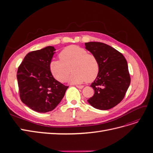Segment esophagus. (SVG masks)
Returning <instances> with one entry per match:
<instances>
[{
  "label": "esophagus",
  "instance_id": "esophagus-1",
  "mask_svg": "<svg viewBox=\"0 0 153 153\" xmlns=\"http://www.w3.org/2000/svg\"><path fill=\"white\" fill-rule=\"evenodd\" d=\"M76 87L78 89H82L83 87H84V85H76Z\"/></svg>",
  "mask_w": 153,
  "mask_h": 153
}]
</instances>
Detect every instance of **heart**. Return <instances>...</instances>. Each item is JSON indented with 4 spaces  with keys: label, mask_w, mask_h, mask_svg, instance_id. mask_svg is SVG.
<instances>
[{
    "label": "heart",
    "mask_w": 153,
    "mask_h": 153,
    "mask_svg": "<svg viewBox=\"0 0 153 153\" xmlns=\"http://www.w3.org/2000/svg\"><path fill=\"white\" fill-rule=\"evenodd\" d=\"M61 61L50 62V69L56 79L64 82L71 72L69 78L72 84H81L85 81L91 82L95 80L98 75L100 66L94 55L89 53L84 48L72 45L63 49L59 53Z\"/></svg>",
    "instance_id": "obj_1"
}]
</instances>
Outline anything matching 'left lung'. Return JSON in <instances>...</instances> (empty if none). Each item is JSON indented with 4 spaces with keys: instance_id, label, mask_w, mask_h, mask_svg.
<instances>
[{
    "instance_id": "1",
    "label": "left lung",
    "mask_w": 153,
    "mask_h": 153,
    "mask_svg": "<svg viewBox=\"0 0 153 153\" xmlns=\"http://www.w3.org/2000/svg\"><path fill=\"white\" fill-rule=\"evenodd\" d=\"M85 48L95 55L100 66L98 75L91 85L94 94L88 103L96 109L112 108L123 100L130 84L126 60L117 50L103 43H85Z\"/></svg>"
}]
</instances>
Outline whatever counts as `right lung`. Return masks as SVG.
I'll use <instances>...</instances> for the list:
<instances>
[{
	"instance_id": "add662e5",
	"label": "right lung",
	"mask_w": 153,
	"mask_h": 153,
	"mask_svg": "<svg viewBox=\"0 0 153 153\" xmlns=\"http://www.w3.org/2000/svg\"><path fill=\"white\" fill-rule=\"evenodd\" d=\"M55 49L53 47L27 53L17 71L22 101L30 109L40 113L53 110L61 102L68 86L53 78L50 69Z\"/></svg>"
}]
</instances>
